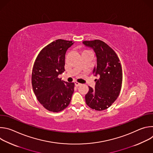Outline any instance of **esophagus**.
Instances as JSON below:
<instances>
[{
	"label": "esophagus",
	"mask_w": 153,
	"mask_h": 153,
	"mask_svg": "<svg viewBox=\"0 0 153 153\" xmlns=\"http://www.w3.org/2000/svg\"><path fill=\"white\" fill-rule=\"evenodd\" d=\"M81 84L80 83H79V82H75V85H76V86H80Z\"/></svg>",
	"instance_id": "obj_1"
}]
</instances>
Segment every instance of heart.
Returning <instances> with one entry per match:
<instances>
[{
  "mask_svg": "<svg viewBox=\"0 0 153 153\" xmlns=\"http://www.w3.org/2000/svg\"><path fill=\"white\" fill-rule=\"evenodd\" d=\"M91 53L90 51H88V50H85L83 51L82 53Z\"/></svg>",
  "mask_w": 153,
  "mask_h": 153,
  "instance_id": "heart-1",
  "label": "heart"
}]
</instances>
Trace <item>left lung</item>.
Returning a JSON list of instances; mask_svg holds the SVG:
<instances>
[{"label": "left lung", "mask_w": 153, "mask_h": 153, "mask_svg": "<svg viewBox=\"0 0 153 153\" xmlns=\"http://www.w3.org/2000/svg\"><path fill=\"white\" fill-rule=\"evenodd\" d=\"M83 44L93 48L97 57L93 73L98 76L95 88L89 86L85 95L86 105L96 111L110 107L118 97L122 87V70L115 51L100 40L83 41Z\"/></svg>", "instance_id": "obj_1"}]
</instances>
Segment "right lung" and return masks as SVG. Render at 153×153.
Returning a JSON list of instances; mask_svg holds the SVG:
<instances>
[{
    "mask_svg": "<svg viewBox=\"0 0 153 153\" xmlns=\"http://www.w3.org/2000/svg\"><path fill=\"white\" fill-rule=\"evenodd\" d=\"M73 41L58 39L43 48L38 54L32 71L34 93L40 104L47 110L58 113L70 103L74 83L61 80L58 76L64 72L66 51Z\"/></svg>",
    "mask_w": 153,
    "mask_h": 153,
    "instance_id": "obj_1",
    "label": "right lung"
}]
</instances>
